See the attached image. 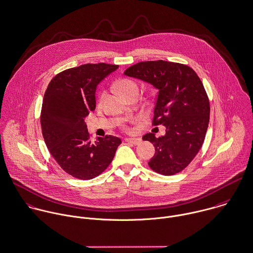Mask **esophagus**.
<instances>
[{
	"mask_svg": "<svg viewBox=\"0 0 253 253\" xmlns=\"http://www.w3.org/2000/svg\"><path fill=\"white\" fill-rule=\"evenodd\" d=\"M126 142L133 144V145H139L141 143L140 138H126Z\"/></svg>",
	"mask_w": 253,
	"mask_h": 253,
	"instance_id": "34e87169",
	"label": "esophagus"
}]
</instances>
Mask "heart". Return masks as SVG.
Listing matches in <instances>:
<instances>
[{
  "mask_svg": "<svg viewBox=\"0 0 253 253\" xmlns=\"http://www.w3.org/2000/svg\"><path fill=\"white\" fill-rule=\"evenodd\" d=\"M117 87H118L119 91H120L126 98H127L128 96H130V95H132V94H138V92H139V86H138V84H137L135 82H133L132 80H129V79L121 80V81L118 83ZM105 95H106L105 92L101 93V95L99 96V100H98L99 104H102V102H103L104 99H105ZM135 122H136V119H131V120H129V123H130V124H133V123H135ZM123 129H124L125 131H126V132H131V131L133 130L132 127L129 126L128 124H124V125H123Z\"/></svg>",
  "mask_w": 253,
  "mask_h": 253,
  "instance_id": "b5f03b06",
  "label": "heart"
}]
</instances>
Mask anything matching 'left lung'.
I'll return each instance as SVG.
<instances>
[{
  "instance_id": "8db88e82",
  "label": "left lung",
  "mask_w": 253,
  "mask_h": 253,
  "mask_svg": "<svg viewBox=\"0 0 253 253\" xmlns=\"http://www.w3.org/2000/svg\"><path fill=\"white\" fill-rule=\"evenodd\" d=\"M124 74L158 89L152 125L165 126L166 134L143 136L156 151L149 167L164 175L181 171L200 150L209 124L210 104L202 82L190 67L162 60L137 63Z\"/></svg>"
}]
</instances>
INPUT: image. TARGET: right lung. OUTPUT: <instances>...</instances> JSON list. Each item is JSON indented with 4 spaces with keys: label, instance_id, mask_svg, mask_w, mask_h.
Here are the masks:
<instances>
[{
    "label": "right lung",
    "instance_id": "1",
    "mask_svg": "<svg viewBox=\"0 0 253 253\" xmlns=\"http://www.w3.org/2000/svg\"><path fill=\"white\" fill-rule=\"evenodd\" d=\"M118 65L86 64L58 74L48 85L41 109L45 143L56 162L79 179H91L109 167L122 140L113 135L91 141L84 122L96 107V87Z\"/></svg>",
    "mask_w": 253,
    "mask_h": 253
}]
</instances>
